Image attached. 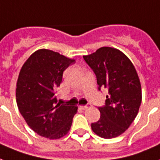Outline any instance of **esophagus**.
<instances>
[{"label":"esophagus","mask_w":160,"mask_h":160,"mask_svg":"<svg viewBox=\"0 0 160 160\" xmlns=\"http://www.w3.org/2000/svg\"><path fill=\"white\" fill-rule=\"evenodd\" d=\"M91 104H88V105H85V106H80V107L81 108L82 110H85L87 109V108H89V107H91Z\"/></svg>","instance_id":"obj_1"}]
</instances>
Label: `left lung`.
<instances>
[{"mask_svg":"<svg viewBox=\"0 0 160 160\" xmlns=\"http://www.w3.org/2000/svg\"><path fill=\"white\" fill-rule=\"evenodd\" d=\"M83 58L96 75L98 90L108 91L105 106L98 107L99 121L91 123L92 131L103 138L118 137L133 122L142 102L137 71L129 58L113 48H100Z\"/></svg>","mask_w":160,"mask_h":160,"instance_id":"obj_1","label":"left lung"}]
</instances>
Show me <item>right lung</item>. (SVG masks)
<instances>
[{
    "label": "right lung",
    "mask_w": 160,
    "mask_h": 160,
    "mask_svg": "<svg viewBox=\"0 0 160 160\" xmlns=\"http://www.w3.org/2000/svg\"><path fill=\"white\" fill-rule=\"evenodd\" d=\"M75 59L48 49H39L19 73L16 97L19 112L30 128L42 137L57 139L68 133L77 107L58 103L57 88L63 73Z\"/></svg>",
    "instance_id": "right-lung-1"
}]
</instances>
